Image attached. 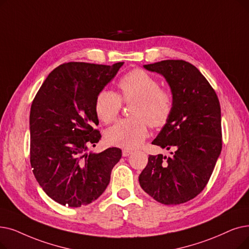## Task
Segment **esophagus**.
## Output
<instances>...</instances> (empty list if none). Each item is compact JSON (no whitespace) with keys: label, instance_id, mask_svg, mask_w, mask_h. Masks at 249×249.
I'll list each match as a JSON object with an SVG mask.
<instances>
[{"label":"esophagus","instance_id":"obj_1","mask_svg":"<svg viewBox=\"0 0 249 249\" xmlns=\"http://www.w3.org/2000/svg\"><path fill=\"white\" fill-rule=\"evenodd\" d=\"M131 154H132V150L128 149V148H124V149H123V151H122V155H123V157H128V156H130Z\"/></svg>","mask_w":249,"mask_h":249}]
</instances>
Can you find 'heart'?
<instances>
[{"mask_svg":"<svg viewBox=\"0 0 249 249\" xmlns=\"http://www.w3.org/2000/svg\"><path fill=\"white\" fill-rule=\"evenodd\" d=\"M120 92L102 89L95 98L94 110L99 119L106 123L114 122L121 111L122 102L135 104L130 110L132 118L117 122L106 133L111 144L134 148L143 142L148 133V124L153 128L164 127L174 110V95L168 89L160 88L153 75L133 69L118 81Z\"/></svg>","mask_w":249,"mask_h":249,"instance_id":"obj_1","label":"heart"}]
</instances>
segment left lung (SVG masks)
<instances>
[{"label":"left lung","instance_id":"8db88e82","mask_svg":"<svg viewBox=\"0 0 249 249\" xmlns=\"http://www.w3.org/2000/svg\"><path fill=\"white\" fill-rule=\"evenodd\" d=\"M143 67L163 75L174 95L170 120L151 143L175 151L168 158L149 155L139 184L160 203H184L207 186L221 154L220 102L209 81L186 61L165 60Z\"/></svg>","mask_w":249,"mask_h":249}]
</instances>
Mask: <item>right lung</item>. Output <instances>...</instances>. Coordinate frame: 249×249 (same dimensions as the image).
I'll list each match as a JSON object with an SVG mask.
<instances>
[{"instance_id": "1", "label": "right lung", "mask_w": 249, "mask_h": 249, "mask_svg": "<svg viewBox=\"0 0 249 249\" xmlns=\"http://www.w3.org/2000/svg\"><path fill=\"white\" fill-rule=\"evenodd\" d=\"M69 62L53 69L31 104L30 165L47 196L79 208L99 198L109 185L122 150L89 151L101 139L94 102L121 68Z\"/></svg>"}]
</instances>
